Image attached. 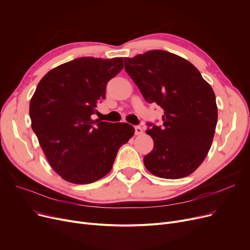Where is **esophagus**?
<instances>
[{"instance_id": "esophagus-1", "label": "esophagus", "mask_w": 250, "mask_h": 250, "mask_svg": "<svg viewBox=\"0 0 250 250\" xmlns=\"http://www.w3.org/2000/svg\"><path fill=\"white\" fill-rule=\"evenodd\" d=\"M143 134V128L140 126V125H137L135 126V135L136 136H140Z\"/></svg>"}]
</instances>
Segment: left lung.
<instances>
[{"label": "left lung", "instance_id": "obj_1", "mask_svg": "<svg viewBox=\"0 0 250 250\" xmlns=\"http://www.w3.org/2000/svg\"><path fill=\"white\" fill-rule=\"evenodd\" d=\"M125 69L145 100L164 110L161 126L148 124L154 148L144 164L161 178L188 176L213 142L218 108L212 87L192 63L166 50L125 58Z\"/></svg>", "mask_w": 250, "mask_h": 250}]
</instances>
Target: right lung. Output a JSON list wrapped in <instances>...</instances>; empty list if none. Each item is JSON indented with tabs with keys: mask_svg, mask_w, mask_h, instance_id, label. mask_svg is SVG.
Wrapping results in <instances>:
<instances>
[{
	"mask_svg": "<svg viewBox=\"0 0 250 250\" xmlns=\"http://www.w3.org/2000/svg\"><path fill=\"white\" fill-rule=\"evenodd\" d=\"M124 59L78 58L50 70L30 100L31 126L51 168L76 185L92 183L112 168L117 151L135 133L126 123L93 121L106 85Z\"/></svg>",
	"mask_w": 250,
	"mask_h": 250,
	"instance_id": "add662e5",
	"label": "right lung"
}]
</instances>
